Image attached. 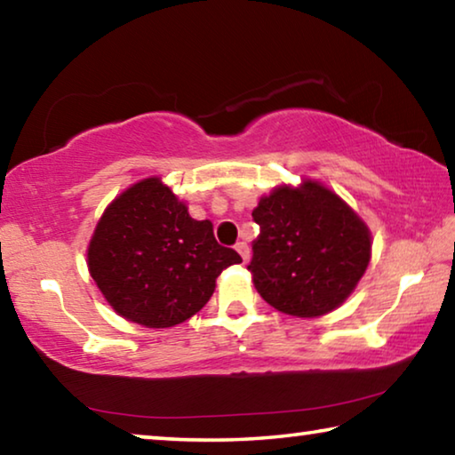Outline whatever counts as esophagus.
Returning a JSON list of instances; mask_svg holds the SVG:
<instances>
[{
	"label": "esophagus",
	"instance_id": "1",
	"mask_svg": "<svg viewBox=\"0 0 455 455\" xmlns=\"http://www.w3.org/2000/svg\"><path fill=\"white\" fill-rule=\"evenodd\" d=\"M235 249H236L238 255L243 257V263H249V259H251V249H249V244L241 241V243H236Z\"/></svg>",
	"mask_w": 455,
	"mask_h": 455
}]
</instances>
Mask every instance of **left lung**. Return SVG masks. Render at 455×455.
Masks as SVG:
<instances>
[{
  "label": "left lung",
  "mask_w": 455,
  "mask_h": 455,
  "mask_svg": "<svg viewBox=\"0 0 455 455\" xmlns=\"http://www.w3.org/2000/svg\"><path fill=\"white\" fill-rule=\"evenodd\" d=\"M260 233L249 271L265 301L292 317L337 309L371 257L365 222L317 182L281 187L252 211Z\"/></svg>",
  "instance_id": "obj_1"
}]
</instances>
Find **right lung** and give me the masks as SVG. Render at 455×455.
I'll return each instance as SVG.
<instances>
[{"label": "right lung", "instance_id": "add662e5", "mask_svg": "<svg viewBox=\"0 0 455 455\" xmlns=\"http://www.w3.org/2000/svg\"><path fill=\"white\" fill-rule=\"evenodd\" d=\"M243 263L217 243L211 220H195L160 179L114 200L90 241L88 268L106 301L128 321L164 329L209 303L217 276Z\"/></svg>", "mask_w": 455, "mask_h": 455}]
</instances>
